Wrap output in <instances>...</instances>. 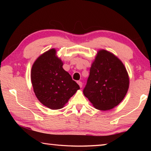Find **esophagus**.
Segmentation results:
<instances>
[{
  "mask_svg": "<svg viewBox=\"0 0 151 151\" xmlns=\"http://www.w3.org/2000/svg\"><path fill=\"white\" fill-rule=\"evenodd\" d=\"M77 83L78 84L79 86H80L81 88H82V86H83V83H82V82H81V81H78V82H77Z\"/></svg>",
  "mask_w": 151,
  "mask_h": 151,
  "instance_id": "34e87169",
  "label": "esophagus"
}]
</instances>
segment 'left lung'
I'll return each instance as SVG.
<instances>
[{"mask_svg":"<svg viewBox=\"0 0 151 151\" xmlns=\"http://www.w3.org/2000/svg\"><path fill=\"white\" fill-rule=\"evenodd\" d=\"M129 76L124 64L112 52L99 50L90 68L83 93L94 108L109 111L126 96Z\"/></svg>","mask_w":151,"mask_h":151,"instance_id":"left-lung-1","label":"left lung"}]
</instances>
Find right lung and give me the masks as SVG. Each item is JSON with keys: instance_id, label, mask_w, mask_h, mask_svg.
I'll return each instance as SVG.
<instances>
[{"instance_id": "add662e5", "label": "right lung", "mask_w": 151, "mask_h": 151, "mask_svg": "<svg viewBox=\"0 0 151 151\" xmlns=\"http://www.w3.org/2000/svg\"><path fill=\"white\" fill-rule=\"evenodd\" d=\"M63 66L57 50L51 48L40 55L32 66L30 78L35 95L43 105L52 110L63 108L80 89Z\"/></svg>"}]
</instances>
